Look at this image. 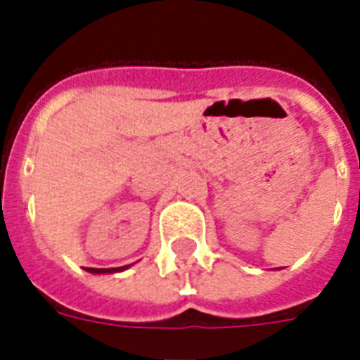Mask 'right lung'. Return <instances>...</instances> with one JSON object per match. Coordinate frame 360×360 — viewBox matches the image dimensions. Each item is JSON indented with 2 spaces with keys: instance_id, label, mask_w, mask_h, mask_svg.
I'll list each match as a JSON object with an SVG mask.
<instances>
[{
  "instance_id": "add662e5",
  "label": "right lung",
  "mask_w": 360,
  "mask_h": 360,
  "mask_svg": "<svg viewBox=\"0 0 360 360\" xmlns=\"http://www.w3.org/2000/svg\"><path fill=\"white\" fill-rule=\"evenodd\" d=\"M127 267H129V265L117 267V269H91V273H117V271H124Z\"/></svg>"
}]
</instances>
